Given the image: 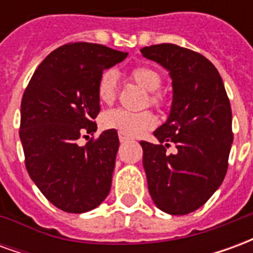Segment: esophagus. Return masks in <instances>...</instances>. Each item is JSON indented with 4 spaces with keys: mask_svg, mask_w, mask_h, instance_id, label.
<instances>
[{
    "mask_svg": "<svg viewBox=\"0 0 253 253\" xmlns=\"http://www.w3.org/2000/svg\"><path fill=\"white\" fill-rule=\"evenodd\" d=\"M131 138L128 137V135H126L125 132H119V141L121 142H127V141H130Z\"/></svg>",
    "mask_w": 253,
    "mask_h": 253,
    "instance_id": "esophagus-1",
    "label": "esophagus"
}]
</instances>
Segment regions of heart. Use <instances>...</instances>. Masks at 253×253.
Returning <instances> with one entry per match:
<instances>
[{
  "label": "heart",
  "mask_w": 253,
  "mask_h": 253,
  "mask_svg": "<svg viewBox=\"0 0 253 253\" xmlns=\"http://www.w3.org/2000/svg\"><path fill=\"white\" fill-rule=\"evenodd\" d=\"M130 77L141 88L150 92L149 94L150 104L160 105L163 103V97L157 92L163 84V78L157 70L149 66H138L132 69ZM97 93H99L100 100L107 104H110L115 100L116 93H118V76L114 70H107L101 74L99 85H97ZM101 123L105 128L118 130L119 132H125L128 137H135L141 132L154 127L156 118L149 111L132 112V111L116 108V110L105 112L101 118Z\"/></svg>",
  "instance_id": "1"
}]
</instances>
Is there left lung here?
Segmentation results:
<instances>
[{
	"label": "left lung",
	"instance_id": "left-lung-1",
	"mask_svg": "<svg viewBox=\"0 0 253 253\" xmlns=\"http://www.w3.org/2000/svg\"><path fill=\"white\" fill-rule=\"evenodd\" d=\"M141 54L169 72L173 88L169 116L153 132L159 143L141 141L149 192L161 211L184 215L225 179L233 142L230 103L218 70L199 52L163 43ZM170 143L173 155L166 152Z\"/></svg>",
	"mask_w": 253,
	"mask_h": 253
}]
</instances>
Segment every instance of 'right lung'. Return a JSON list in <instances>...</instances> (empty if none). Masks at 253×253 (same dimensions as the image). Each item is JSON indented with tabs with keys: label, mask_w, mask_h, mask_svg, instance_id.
I'll return each instance as SVG.
<instances>
[{
	"label": "right lung",
	"mask_w": 253,
	"mask_h": 253,
	"mask_svg": "<svg viewBox=\"0 0 253 253\" xmlns=\"http://www.w3.org/2000/svg\"><path fill=\"white\" fill-rule=\"evenodd\" d=\"M127 52L94 43H69L38 66L21 100L20 139L28 175L42 194L66 212L93 210L110 194L119 148L116 130L80 146L93 134L103 70ZM85 137V135H84Z\"/></svg>",
	"instance_id": "add662e5"
}]
</instances>
